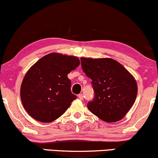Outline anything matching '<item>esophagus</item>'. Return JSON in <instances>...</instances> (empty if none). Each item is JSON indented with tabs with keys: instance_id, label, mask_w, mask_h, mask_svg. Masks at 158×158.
<instances>
[{
	"instance_id": "1",
	"label": "esophagus",
	"mask_w": 158,
	"mask_h": 158,
	"mask_svg": "<svg viewBox=\"0 0 158 158\" xmlns=\"http://www.w3.org/2000/svg\"><path fill=\"white\" fill-rule=\"evenodd\" d=\"M78 98L80 99V100H83V94H80L78 95Z\"/></svg>"
}]
</instances>
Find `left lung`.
I'll return each mask as SVG.
<instances>
[{"mask_svg":"<svg viewBox=\"0 0 158 158\" xmlns=\"http://www.w3.org/2000/svg\"><path fill=\"white\" fill-rule=\"evenodd\" d=\"M82 70L91 79L94 92L88 110L106 122H116L125 116L137 94L134 77L112 58H81Z\"/></svg>","mask_w":158,"mask_h":158,"instance_id":"left-lung-1","label":"left lung"}]
</instances>
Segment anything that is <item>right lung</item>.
Listing matches in <instances>:
<instances>
[{
  "label": "right lung",
  "instance_id": "add662e5",
  "mask_svg": "<svg viewBox=\"0 0 158 158\" xmlns=\"http://www.w3.org/2000/svg\"><path fill=\"white\" fill-rule=\"evenodd\" d=\"M79 65L77 57L50 53L29 69L20 96L24 108L35 120L51 122L69 108L76 96L71 92L67 74Z\"/></svg>",
  "mask_w": 158,
  "mask_h": 158
}]
</instances>
